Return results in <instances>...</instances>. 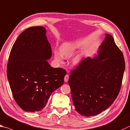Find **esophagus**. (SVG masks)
Masks as SVG:
<instances>
[{
	"label": "esophagus",
	"mask_w": 130,
	"mask_h": 130,
	"mask_svg": "<svg viewBox=\"0 0 130 130\" xmlns=\"http://www.w3.org/2000/svg\"><path fill=\"white\" fill-rule=\"evenodd\" d=\"M69 75H68V74L65 75V76L64 77V81H65V82H67L68 81V79H69Z\"/></svg>",
	"instance_id": "34e87169"
}]
</instances>
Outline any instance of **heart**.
<instances>
[{
  "instance_id": "heart-1",
  "label": "heart",
  "mask_w": 130,
  "mask_h": 130,
  "mask_svg": "<svg viewBox=\"0 0 130 130\" xmlns=\"http://www.w3.org/2000/svg\"><path fill=\"white\" fill-rule=\"evenodd\" d=\"M79 44L77 42H67L63 44L60 47V51L55 49L54 51V56L56 60L59 62H62L64 58V55L65 57H69L72 56L75 53L79 48ZM81 59V55H77L73 58V61L75 63L79 62Z\"/></svg>"
}]
</instances>
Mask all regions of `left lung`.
<instances>
[{
    "instance_id": "1",
    "label": "left lung",
    "mask_w": 130,
    "mask_h": 130,
    "mask_svg": "<svg viewBox=\"0 0 130 130\" xmlns=\"http://www.w3.org/2000/svg\"><path fill=\"white\" fill-rule=\"evenodd\" d=\"M124 69L123 53L112 36L106 34L98 56L84 58L70 72L68 84L75 110L91 117L107 109L119 93Z\"/></svg>"
}]
</instances>
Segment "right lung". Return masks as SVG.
<instances>
[{
    "label": "right lung",
    "mask_w": 130,
    "mask_h": 130,
    "mask_svg": "<svg viewBox=\"0 0 130 130\" xmlns=\"http://www.w3.org/2000/svg\"><path fill=\"white\" fill-rule=\"evenodd\" d=\"M51 56L45 28L41 26L26 29L13 45L7 75L14 100L25 111L41 110L63 84L67 71L51 67L46 61Z\"/></svg>",
    "instance_id": "add662e5"
}]
</instances>
